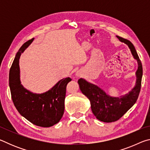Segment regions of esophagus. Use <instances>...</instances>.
<instances>
[{"mask_svg":"<svg viewBox=\"0 0 150 150\" xmlns=\"http://www.w3.org/2000/svg\"><path fill=\"white\" fill-rule=\"evenodd\" d=\"M76 76H77V77H80L81 76V73H79V72L76 73Z\"/></svg>","mask_w":150,"mask_h":150,"instance_id":"esophagus-1","label":"esophagus"}]
</instances>
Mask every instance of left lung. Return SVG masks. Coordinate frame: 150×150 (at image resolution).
<instances>
[{
    "mask_svg": "<svg viewBox=\"0 0 150 150\" xmlns=\"http://www.w3.org/2000/svg\"><path fill=\"white\" fill-rule=\"evenodd\" d=\"M117 38L120 42L128 45L134 59L138 62L136 83L132 91L120 97H112L96 85L91 84L82 78L78 80L81 92L90 100L93 115L98 120L104 122H112L119 120L136 103L141 88L143 69L135 47L129 40L120 36Z\"/></svg>",
    "mask_w": 150,
    "mask_h": 150,
    "instance_id": "1",
    "label": "left lung"
}]
</instances>
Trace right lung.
<instances>
[{
	"mask_svg": "<svg viewBox=\"0 0 150 150\" xmlns=\"http://www.w3.org/2000/svg\"><path fill=\"white\" fill-rule=\"evenodd\" d=\"M33 40L34 38L24 43L17 52L10 69L9 86L12 101L20 115L35 125L47 128L59 122L62 118L66 87L71 79H63L42 94L32 93L24 88L20 81L19 59Z\"/></svg>",
	"mask_w": 150,
	"mask_h": 150,
	"instance_id": "add662e5",
	"label": "right lung"
}]
</instances>
